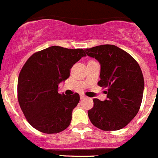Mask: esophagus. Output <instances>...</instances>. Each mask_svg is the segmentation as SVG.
<instances>
[{"label":"esophagus","mask_w":158,"mask_h":158,"mask_svg":"<svg viewBox=\"0 0 158 158\" xmlns=\"http://www.w3.org/2000/svg\"><path fill=\"white\" fill-rule=\"evenodd\" d=\"M80 96H81V99L85 98H86V96H85V94H80Z\"/></svg>","instance_id":"obj_1"}]
</instances>
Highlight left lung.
<instances>
[{"mask_svg":"<svg viewBox=\"0 0 158 158\" xmlns=\"http://www.w3.org/2000/svg\"><path fill=\"white\" fill-rule=\"evenodd\" d=\"M101 64L98 86L106 88L107 99H93L88 114L93 125L105 131L118 130L136 115L143 94L144 80L138 63L128 52L114 45L85 49Z\"/></svg>","mask_w":158,"mask_h":158,"instance_id":"8db88e82","label":"left lung"}]
</instances>
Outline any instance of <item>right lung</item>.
I'll list each match as a JSON object with an SVG mask.
<instances>
[{
	"label": "right lung",
	"instance_id": "1",
	"mask_svg": "<svg viewBox=\"0 0 158 158\" xmlns=\"http://www.w3.org/2000/svg\"><path fill=\"white\" fill-rule=\"evenodd\" d=\"M82 49L53 46L35 52L21 70L18 100L30 125L44 133H57L70 126L77 93H58V85L70 77V69L83 56Z\"/></svg>",
	"mask_w": 158,
	"mask_h": 158
}]
</instances>
